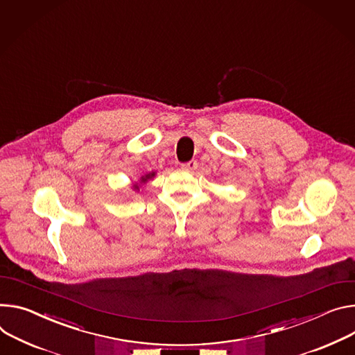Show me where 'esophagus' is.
I'll list each match as a JSON object with an SVG mask.
<instances>
[{
  "label": "esophagus",
  "mask_w": 355,
  "mask_h": 355,
  "mask_svg": "<svg viewBox=\"0 0 355 355\" xmlns=\"http://www.w3.org/2000/svg\"><path fill=\"white\" fill-rule=\"evenodd\" d=\"M181 167H182L184 170H188V171H194V170H197L198 163H197L196 159H191V161H188V163H184Z\"/></svg>",
  "instance_id": "esophagus-1"
}]
</instances>
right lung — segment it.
<instances>
[{
	"label": "right lung",
	"instance_id": "obj_1",
	"mask_svg": "<svg viewBox=\"0 0 355 355\" xmlns=\"http://www.w3.org/2000/svg\"><path fill=\"white\" fill-rule=\"evenodd\" d=\"M151 177H154V173H151V174H148V175H146V177H143V178H141V182H146V181H147V180H148V178H151ZM136 188H139V187H137V185H136Z\"/></svg>",
	"mask_w": 355,
	"mask_h": 355
}]
</instances>
